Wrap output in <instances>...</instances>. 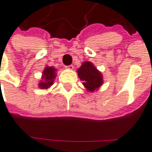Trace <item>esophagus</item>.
Listing matches in <instances>:
<instances>
[{"label":"esophagus","instance_id":"obj_1","mask_svg":"<svg viewBox=\"0 0 152 152\" xmlns=\"http://www.w3.org/2000/svg\"><path fill=\"white\" fill-rule=\"evenodd\" d=\"M66 68H67V69H69V70H73V65H68V66H66Z\"/></svg>","mask_w":152,"mask_h":152}]
</instances>
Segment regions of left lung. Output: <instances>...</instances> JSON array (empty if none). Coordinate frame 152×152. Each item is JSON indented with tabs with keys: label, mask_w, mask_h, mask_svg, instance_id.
<instances>
[{
	"label": "left lung",
	"mask_w": 152,
	"mask_h": 152,
	"mask_svg": "<svg viewBox=\"0 0 152 152\" xmlns=\"http://www.w3.org/2000/svg\"><path fill=\"white\" fill-rule=\"evenodd\" d=\"M77 72L79 79L84 81L83 85L88 91H97L103 84L102 73L91 61H84Z\"/></svg>",
	"instance_id": "obj_1"
}]
</instances>
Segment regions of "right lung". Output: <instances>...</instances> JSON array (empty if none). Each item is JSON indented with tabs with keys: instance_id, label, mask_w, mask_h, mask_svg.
I'll list each match as a JSON object with an SVG mask.
<instances>
[{
	"instance_id": "obj_1",
	"label": "right lung",
	"mask_w": 152,
	"mask_h": 152,
	"mask_svg": "<svg viewBox=\"0 0 152 152\" xmlns=\"http://www.w3.org/2000/svg\"><path fill=\"white\" fill-rule=\"evenodd\" d=\"M56 69L53 67H46L43 71L42 80L39 83V87L42 90L48 89L53 85L56 78Z\"/></svg>"
}]
</instances>
